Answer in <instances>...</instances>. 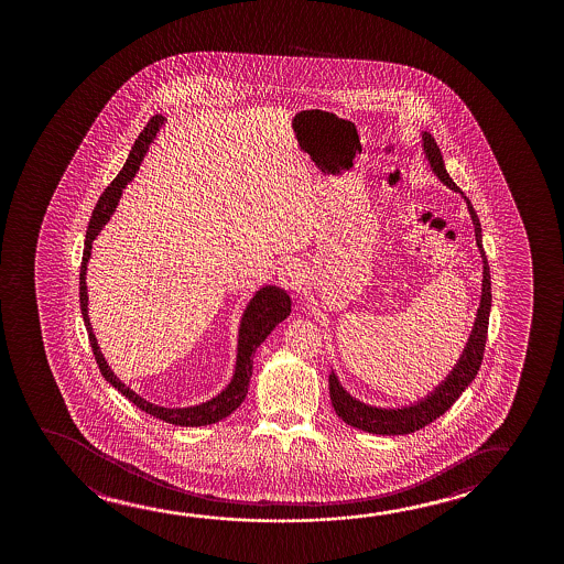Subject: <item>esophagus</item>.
<instances>
[{"mask_svg": "<svg viewBox=\"0 0 564 564\" xmlns=\"http://www.w3.org/2000/svg\"><path fill=\"white\" fill-rule=\"evenodd\" d=\"M279 283L289 289V291H299L304 285V273L296 263H285L279 270Z\"/></svg>", "mask_w": 564, "mask_h": 564, "instance_id": "34e87169", "label": "esophagus"}]
</instances>
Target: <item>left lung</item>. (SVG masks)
<instances>
[{"label":"left lung","instance_id":"1","mask_svg":"<svg viewBox=\"0 0 564 564\" xmlns=\"http://www.w3.org/2000/svg\"><path fill=\"white\" fill-rule=\"evenodd\" d=\"M422 148H424L425 160L430 163L435 177L440 178L443 185H447L451 191L460 194L468 212H470L471 224H474V235H476V245H478L481 263H484V279H481V299H479L478 314L474 319L470 337L464 347L463 355L456 360L453 370L448 371L447 378L441 381L440 386L425 394L424 399L412 402L409 406L401 409H381V406H371L366 402L358 401L356 397L348 393L345 387L340 386L337 373L332 371L329 376V394H332V404L337 416L345 424L352 425L356 430L362 432L376 433V435H406L422 430L433 420H437L441 414H445L456 399L464 393V389L470 386L474 378L478 376L479 366L484 360V350H486L487 325H489V312H491V273H489V263H487L486 250L481 245V225H479L478 214L471 206L470 200L464 196L463 191L455 185L451 178L445 162L441 155L440 147L430 132H422Z\"/></svg>","mask_w":564,"mask_h":564}]
</instances>
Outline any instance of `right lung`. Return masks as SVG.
I'll return each instance as SVG.
<instances>
[{
    "label": "right lung",
    "instance_id": "right-lung-1",
    "mask_svg": "<svg viewBox=\"0 0 564 564\" xmlns=\"http://www.w3.org/2000/svg\"><path fill=\"white\" fill-rule=\"evenodd\" d=\"M165 117L155 116L148 121L144 131L140 132L139 139L134 140L131 154L124 162L123 170L119 171L111 185L104 191L100 200L94 208L88 231H86L85 252H83V262H80V278H78V294H80V312L85 319L86 332L90 339L94 358L98 362L101 376L116 387L119 393L127 397L132 404H137L140 410H144L150 416L163 420L167 424L183 425V427H198V425L216 424L219 420L229 416L231 412L239 409L242 401L247 399L248 383L252 378V358H254L256 348L268 339L275 327H278L289 314H291V296L286 291L275 285H265L256 291L254 296L248 301L247 308L242 312L239 325V339H237V362H235V371L232 378L221 393H217L214 399L194 404V406H185V409H167L160 406L154 402L147 401L144 397L134 393L131 387L124 386L121 379L117 378L113 370L109 368L108 360L101 355L98 340L93 332V324L88 317V291H86V270H88V260L93 254V242L100 235L104 225L108 224L111 216L116 214L117 204L121 200L124 186L131 183L134 175L139 173L140 163L147 155L148 148L154 142L155 134L162 129Z\"/></svg>",
    "mask_w": 564,
    "mask_h": 564
}]
</instances>
